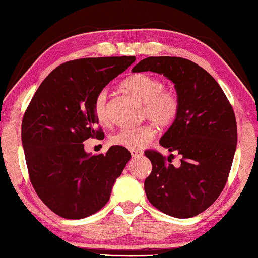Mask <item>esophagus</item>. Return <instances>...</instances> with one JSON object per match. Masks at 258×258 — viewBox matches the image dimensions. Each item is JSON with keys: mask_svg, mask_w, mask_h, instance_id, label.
Returning a JSON list of instances; mask_svg holds the SVG:
<instances>
[{"mask_svg": "<svg viewBox=\"0 0 258 258\" xmlns=\"http://www.w3.org/2000/svg\"><path fill=\"white\" fill-rule=\"evenodd\" d=\"M130 152H131V156H132L133 158H138V157H141L143 155V152L141 150H137V149L130 150Z\"/></svg>", "mask_w": 258, "mask_h": 258, "instance_id": "obj_1", "label": "esophagus"}]
</instances>
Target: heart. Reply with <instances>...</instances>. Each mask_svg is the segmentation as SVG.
Instances as JSON below:
<instances>
[{
  "mask_svg": "<svg viewBox=\"0 0 258 258\" xmlns=\"http://www.w3.org/2000/svg\"><path fill=\"white\" fill-rule=\"evenodd\" d=\"M121 86L140 101L143 102V117L154 121L160 127H166L174 123L180 111V100L172 89L165 87L164 82L149 74L137 73L125 78ZM109 93L101 90L94 99V115L100 124L109 123ZM156 135L152 125L146 124L139 127H125L110 138L113 146L126 149H141L149 143Z\"/></svg>",
  "mask_w": 258,
  "mask_h": 258,
  "instance_id": "heart-1",
  "label": "heart"
}]
</instances>
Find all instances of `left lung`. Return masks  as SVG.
<instances>
[{
    "label": "left lung",
    "instance_id": "8db88e82",
    "mask_svg": "<svg viewBox=\"0 0 258 258\" xmlns=\"http://www.w3.org/2000/svg\"><path fill=\"white\" fill-rule=\"evenodd\" d=\"M134 73L163 74L175 86L180 111L159 143L181 156L174 166L156 150H147L152 171L145 181L147 198L160 212L177 218L198 215L223 191L237 148L233 108L211 74L178 56H149Z\"/></svg>",
    "mask_w": 258,
    "mask_h": 258
}]
</instances>
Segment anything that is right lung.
Returning <instances> with one entry per match:
<instances>
[{
    "instance_id": "1",
    "label": "right lung",
    "mask_w": 258,
    "mask_h": 258,
    "mask_svg": "<svg viewBox=\"0 0 258 258\" xmlns=\"http://www.w3.org/2000/svg\"><path fill=\"white\" fill-rule=\"evenodd\" d=\"M135 56L67 61L52 71L35 92L21 123L29 180L52 212L80 220L100 211L131 158L123 147L90 156L85 140L101 139L94 99L125 72Z\"/></svg>"
}]
</instances>
